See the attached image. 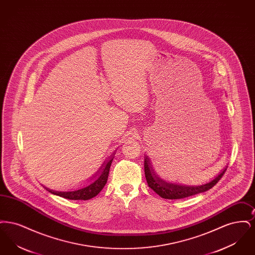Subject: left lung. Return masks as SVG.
I'll use <instances>...</instances> for the list:
<instances>
[{"mask_svg":"<svg viewBox=\"0 0 255 255\" xmlns=\"http://www.w3.org/2000/svg\"><path fill=\"white\" fill-rule=\"evenodd\" d=\"M227 167L224 168V170L218 174V176H216L210 182L200 185H185L178 182H172L163 180L158 176V173L154 169L150 158L148 156H145L144 158V173L149 187H151L159 197L168 200L183 199L189 196L206 192L210 188H212L221 180V178L224 176L227 170Z\"/></svg>","mask_w":255,"mask_h":255,"instance_id":"1","label":"left lung"}]
</instances>
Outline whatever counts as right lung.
Listing matches in <instances>:
<instances>
[{
    "mask_svg": "<svg viewBox=\"0 0 255 255\" xmlns=\"http://www.w3.org/2000/svg\"><path fill=\"white\" fill-rule=\"evenodd\" d=\"M115 157V153L109 157V158L104 161V163L101 165V167L97 170V173L90 178V183L84 184L83 186L79 187L78 189L71 190V191H56L49 189L48 187L44 186L51 194L60 196L62 198L69 199V200H90L94 197H96L105 186L108 176H109L110 167L112 164V161Z\"/></svg>",
    "mask_w": 255,
    "mask_h": 255,
    "instance_id": "right-lung-1",
    "label": "right lung"
}]
</instances>
